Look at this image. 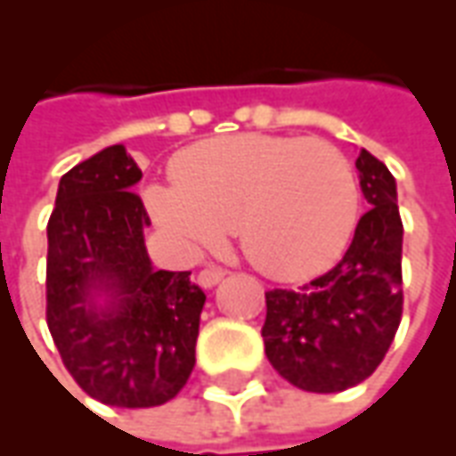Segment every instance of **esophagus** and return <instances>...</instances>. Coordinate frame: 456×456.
<instances>
[{
	"label": "esophagus",
	"instance_id": "1",
	"mask_svg": "<svg viewBox=\"0 0 456 456\" xmlns=\"http://www.w3.org/2000/svg\"><path fill=\"white\" fill-rule=\"evenodd\" d=\"M224 276L225 269H221V266H207V269H201L197 273V283H200L201 289H214L216 283L224 279Z\"/></svg>",
	"mask_w": 456,
	"mask_h": 456
}]
</instances>
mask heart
I'll return each mask as SVG.
<instances>
[{
    "instance_id": "1",
    "label": "heart",
    "mask_w": 456,
    "mask_h": 456,
    "mask_svg": "<svg viewBox=\"0 0 456 456\" xmlns=\"http://www.w3.org/2000/svg\"><path fill=\"white\" fill-rule=\"evenodd\" d=\"M151 184L143 204L180 249L221 242L238 225L240 248L273 281H305L337 265L354 238L361 190L348 159L320 139L231 134L194 143Z\"/></svg>"
}]
</instances>
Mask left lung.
<instances>
[{
    "label": "left lung",
    "mask_w": 456,
    "mask_h": 456,
    "mask_svg": "<svg viewBox=\"0 0 456 456\" xmlns=\"http://www.w3.org/2000/svg\"><path fill=\"white\" fill-rule=\"evenodd\" d=\"M368 211L331 272L303 290L266 293L262 327L273 370L305 392L331 395L378 370L402 322V240L396 183L382 160H355Z\"/></svg>",
    "instance_id": "8db88e82"
}]
</instances>
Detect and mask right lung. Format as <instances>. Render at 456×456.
<instances>
[{"label":"right lung","mask_w":456,"mask_h":456,"mask_svg":"<svg viewBox=\"0 0 456 456\" xmlns=\"http://www.w3.org/2000/svg\"><path fill=\"white\" fill-rule=\"evenodd\" d=\"M142 170L122 143L64 173L47 221V327L86 395L119 409L170 402L194 368L204 290L153 269Z\"/></svg>","instance_id":"obj_1"}]
</instances>
